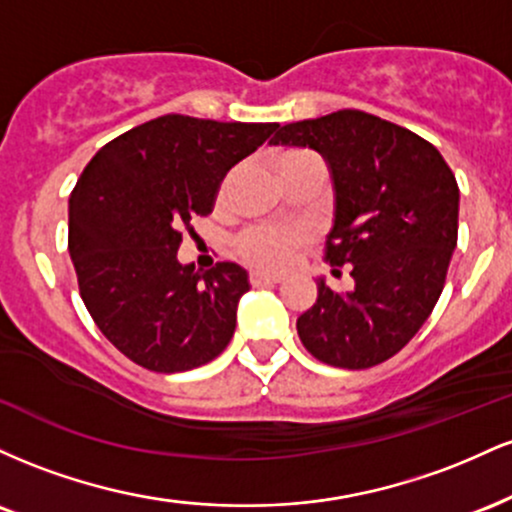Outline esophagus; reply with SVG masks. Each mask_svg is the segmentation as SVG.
<instances>
[{"mask_svg":"<svg viewBox=\"0 0 512 512\" xmlns=\"http://www.w3.org/2000/svg\"><path fill=\"white\" fill-rule=\"evenodd\" d=\"M279 281H281V276H274V274H264V272L250 274L252 286H274V284H279Z\"/></svg>","mask_w":512,"mask_h":512,"instance_id":"1","label":"esophagus"}]
</instances>
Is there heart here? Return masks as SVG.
I'll return each instance as SVG.
<instances>
[{
    "label": "heart",
    "instance_id": "b5f03b06",
    "mask_svg": "<svg viewBox=\"0 0 512 512\" xmlns=\"http://www.w3.org/2000/svg\"><path fill=\"white\" fill-rule=\"evenodd\" d=\"M291 156L310 154L293 151L286 158ZM305 243H308V231L301 226H252L240 233L236 248L243 255V260L260 269H267V272H276V269H284Z\"/></svg>",
    "mask_w": 512,
    "mask_h": 512
}]
</instances>
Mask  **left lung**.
<instances>
[{"label":"left lung","instance_id":"left-lung-1","mask_svg":"<svg viewBox=\"0 0 512 512\" xmlns=\"http://www.w3.org/2000/svg\"><path fill=\"white\" fill-rule=\"evenodd\" d=\"M272 144L308 146L327 161L334 226L325 260L351 267L354 279L349 293L317 281L298 337L327 366H378L409 344L443 293L457 245L455 175L436 146L363 110L291 122Z\"/></svg>","mask_w":512,"mask_h":512}]
</instances>
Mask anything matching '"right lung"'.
<instances>
[{
    "instance_id": "right-lung-1",
    "label": "right lung",
    "mask_w": 512,
    "mask_h": 512,
    "mask_svg": "<svg viewBox=\"0 0 512 512\" xmlns=\"http://www.w3.org/2000/svg\"><path fill=\"white\" fill-rule=\"evenodd\" d=\"M279 127L163 115L88 161L69 197V255L98 330L129 361L182 373L214 361L250 291L233 262L180 264L182 228L214 209L226 173Z\"/></svg>"
}]
</instances>
